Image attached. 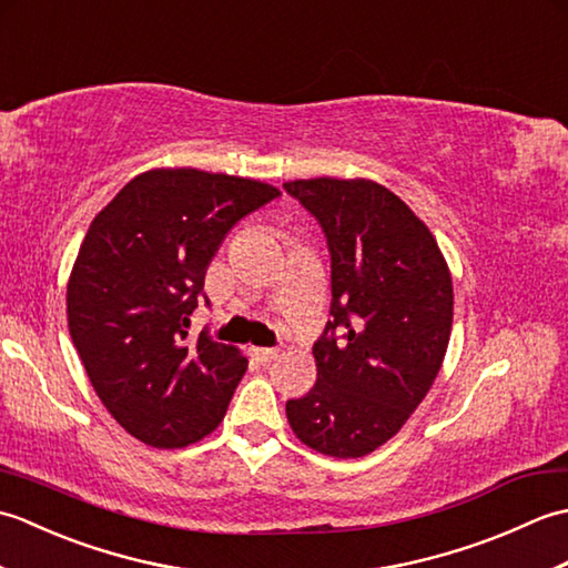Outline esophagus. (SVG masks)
<instances>
[{"instance_id":"34e87169","label":"esophagus","mask_w":568,"mask_h":568,"mask_svg":"<svg viewBox=\"0 0 568 568\" xmlns=\"http://www.w3.org/2000/svg\"><path fill=\"white\" fill-rule=\"evenodd\" d=\"M248 356L256 358L258 364H268V361L275 358V348H268V346H251V348H248Z\"/></svg>"}]
</instances>
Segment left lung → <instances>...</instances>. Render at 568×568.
I'll return each mask as SVG.
<instances>
[{
    "instance_id": "8db88e82",
    "label": "left lung",
    "mask_w": 568,
    "mask_h": 568,
    "mask_svg": "<svg viewBox=\"0 0 568 568\" xmlns=\"http://www.w3.org/2000/svg\"><path fill=\"white\" fill-rule=\"evenodd\" d=\"M283 190L315 216L332 263L329 322L312 346L317 383L285 403L310 449L366 456L425 400L452 334L454 291L437 241L373 180L315 178Z\"/></svg>"
}]
</instances>
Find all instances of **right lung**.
I'll return each instance as SVG.
<instances>
[{"label":"right lung","instance_id":"add662e5","mask_svg":"<svg viewBox=\"0 0 568 568\" xmlns=\"http://www.w3.org/2000/svg\"><path fill=\"white\" fill-rule=\"evenodd\" d=\"M281 197L258 180L161 168L94 216L68 283V327L100 400L131 437L178 449L224 419L248 361L187 336L226 234Z\"/></svg>","mask_w":568,"mask_h":568}]
</instances>
